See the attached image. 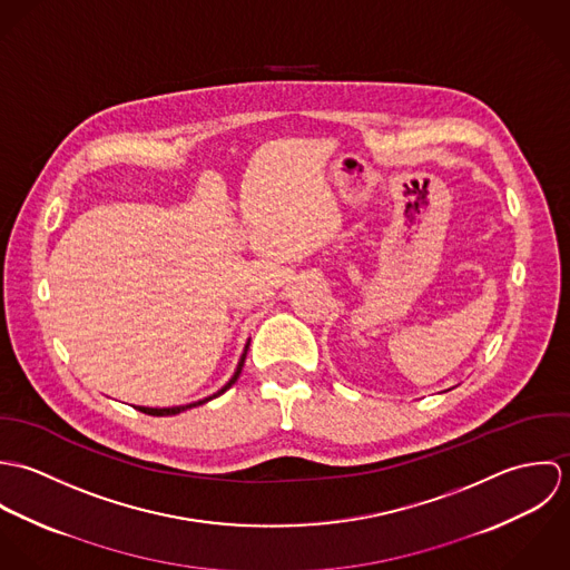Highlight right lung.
Returning <instances> with one entry per match:
<instances>
[{
  "mask_svg": "<svg viewBox=\"0 0 570 570\" xmlns=\"http://www.w3.org/2000/svg\"><path fill=\"white\" fill-rule=\"evenodd\" d=\"M247 346H249V340H247V344H245L244 355H242V360H239V364H237V368H235V375L217 391V393H213L210 397H204V400H199V402H193V404H184V406H170V407H149V406H136L138 410H142L145 414H154V416H170V414H179V412H184V410H188V407L202 406V404H206V402H210L213 397H219V395H224L237 380H239V375H242V368H244L245 355H247Z\"/></svg>",
  "mask_w": 570,
  "mask_h": 570,
  "instance_id": "right-lung-1",
  "label": "right lung"
}]
</instances>
